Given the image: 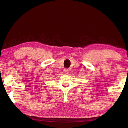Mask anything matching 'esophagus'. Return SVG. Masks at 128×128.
Returning <instances> with one entry per match:
<instances>
[{"mask_svg": "<svg viewBox=\"0 0 128 128\" xmlns=\"http://www.w3.org/2000/svg\"><path fill=\"white\" fill-rule=\"evenodd\" d=\"M64 72L66 73H68L69 72V69H64Z\"/></svg>", "mask_w": 128, "mask_h": 128, "instance_id": "1", "label": "esophagus"}]
</instances>
